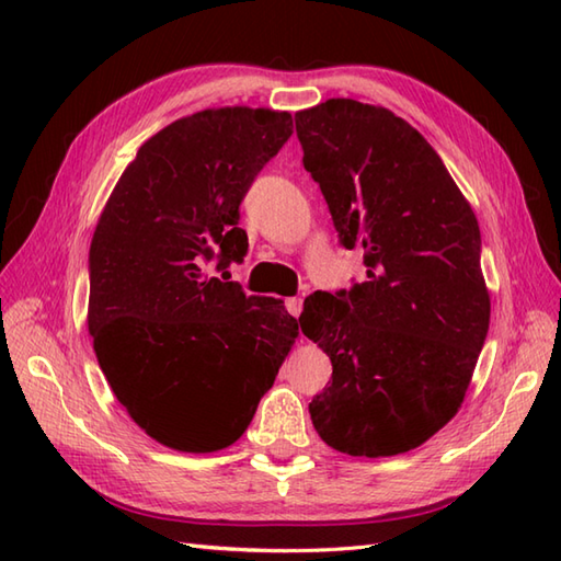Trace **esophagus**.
<instances>
[{
    "mask_svg": "<svg viewBox=\"0 0 561 561\" xmlns=\"http://www.w3.org/2000/svg\"><path fill=\"white\" fill-rule=\"evenodd\" d=\"M284 306H287V311H289L294 318H299L301 311H304V301L299 299V296H291V299L284 301Z\"/></svg>",
    "mask_w": 561,
    "mask_h": 561,
    "instance_id": "34e87169",
    "label": "esophagus"
}]
</instances>
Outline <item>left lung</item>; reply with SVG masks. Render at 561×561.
Wrapping results in <instances>:
<instances>
[{
	"mask_svg": "<svg viewBox=\"0 0 561 561\" xmlns=\"http://www.w3.org/2000/svg\"><path fill=\"white\" fill-rule=\"evenodd\" d=\"M304 169L366 279L304 301L332 380L308 404L340 453H408L456 416L490 330L480 226L432 145L380 105L330 99L294 115Z\"/></svg>",
	"mask_w": 561,
	"mask_h": 561,
	"instance_id": "8db88e82",
	"label": "left lung"
}]
</instances>
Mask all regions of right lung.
<instances>
[{
    "label": "right lung",
    "instance_id": "right-lung-1",
    "mask_svg": "<svg viewBox=\"0 0 561 561\" xmlns=\"http://www.w3.org/2000/svg\"><path fill=\"white\" fill-rule=\"evenodd\" d=\"M291 133V115L270 108L181 117L139 147L93 231V352L135 424L169 448L241 438L299 337L282 301L209 274L243 260L238 207Z\"/></svg>",
    "mask_w": 561,
    "mask_h": 561
}]
</instances>
